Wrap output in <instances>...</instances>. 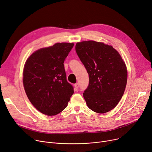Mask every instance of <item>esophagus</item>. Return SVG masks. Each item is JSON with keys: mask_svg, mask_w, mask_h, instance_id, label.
I'll return each mask as SVG.
<instances>
[{"mask_svg": "<svg viewBox=\"0 0 152 152\" xmlns=\"http://www.w3.org/2000/svg\"><path fill=\"white\" fill-rule=\"evenodd\" d=\"M74 87H75V90H77L78 88V87H79L78 83H75V84L74 85Z\"/></svg>", "mask_w": 152, "mask_h": 152, "instance_id": "obj_1", "label": "esophagus"}]
</instances>
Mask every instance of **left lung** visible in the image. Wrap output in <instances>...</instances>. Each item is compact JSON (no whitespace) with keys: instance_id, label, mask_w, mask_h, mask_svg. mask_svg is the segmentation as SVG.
Segmentation results:
<instances>
[{"instance_id":"left-lung-1","label":"left lung","mask_w":152,"mask_h":152,"mask_svg":"<svg viewBox=\"0 0 152 152\" xmlns=\"http://www.w3.org/2000/svg\"><path fill=\"white\" fill-rule=\"evenodd\" d=\"M76 52L89 74V83L83 97L89 109L105 113L121 99L127 82V69L113 46L95 41L79 42Z\"/></svg>"}]
</instances>
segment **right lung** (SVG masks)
<instances>
[{"label":"right lung","instance_id":"1","mask_svg":"<svg viewBox=\"0 0 152 152\" xmlns=\"http://www.w3.org/2000/svg\"><path fill=\"white\" fill-rule=\"evenodd\" d=\"M74 45L55 43L34 52L26 61L23 85L31 104L44 114L61 113L74 94L73 87L67 81L63 64Z\"/></svg>","mask_w":152,"mask_h":152}]
</instances>
